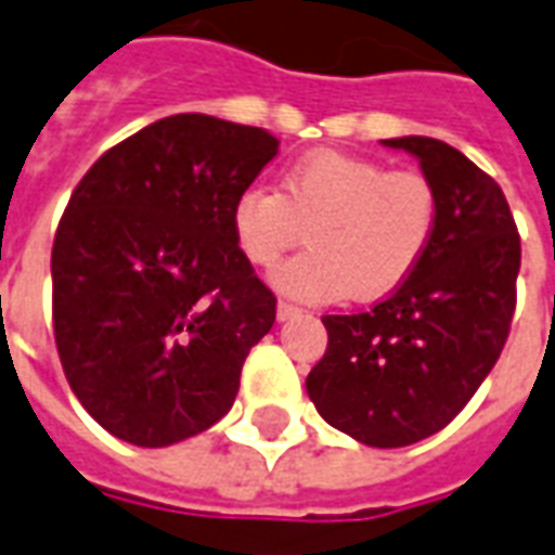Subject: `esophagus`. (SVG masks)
<instances>
[{
    "label": "esophagus",
    "instance_id": "esophagus-1",
    "mask_svg": "<svg viewBox=\"0 0 555 555\" xmlns=\"http://www.w3.org/2000/svg\"><path fill=\"white\" fill-rule=\"evenodd\" d=\"M298 315H301V307H295V304L289 301L278 304V319H281V322H289V319H298Z\"/></svg>",
    "mask_w": 555,
    "mask_h": 555
}]
</instances>
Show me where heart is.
<instances>
[{
    "instance_id": "heart-1",
    "label": "heart",
    "mask_w": 555,
    "mask_h": 555,
    "mask_svg": "<svg viewBox=\"0 0 555 555\" xmlns=\"http://www.w3.org/2000/svg\"><path fill=\"white\" fill-rule=\"evenodd\" d=\"M439 190L424 172L386 169L341 152H310L281 178L233 198V243L254 269H272L307 231L310 251L272 283L301 301H374L410 278L439 231Z\"/></svg>"
}]
</instances>
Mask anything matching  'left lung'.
<instances>
[{"mask_svg":"<svg viewBox=\"0 0 555 555\" xmlns=\"http://www.w3.org/2000/svg\"><path fill=\"white\" fill-rule=\"evenodd\" d=\"M439 190V231L418 269L369 312L324 315L327 351L307 374L322 418L369 448L448 427L494 369L515 312L520 236L498 181L433 137L383 140Z\"/></svg>","mask_w":555,"mask_h":555,"instance_id":"obj_1","label":"left lung"}]
</instances>
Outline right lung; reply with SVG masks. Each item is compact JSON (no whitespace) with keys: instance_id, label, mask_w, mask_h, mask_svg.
I'll list each match as a JSON object with an SVG mask.
<instances>
[{"instance_id":"right-lung-1","label":"right lung","mask_w":555,"mask_h":555,"mask_svg":"<svg viewBox=\"0 0 555 555\" xmlns=\"http://www.w3.org/2000/svg\"><path fill=\"white\" fill-rule=\"evenodd\" d=\"M274 154L266 128L166 116L69 195L52 245L57 357L116 439L166 448L233 406L278 298L233 243L231 207Z\"/></svg>"}]
</instances>
